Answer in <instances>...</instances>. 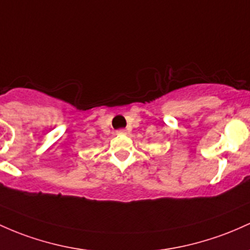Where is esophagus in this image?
I'll return each mask as SVG.
<instances>
[{"label": "esophagus", "instance_id": "34e87169", "mask_svg": "<svg viewBox=\"0 0 250 250\" xmlns=\"http://www.w3.org/2000/svg\"><path fill=\"white\" fill-rule=\"evenodd\" d=\"M116 133L119 134V135H125V129H119V130L116 131Z\"/></svg>", "mask_w": 250, "mask_h": 250}]
</instances>
